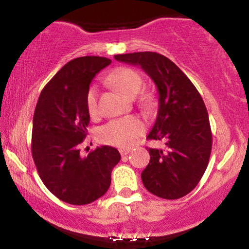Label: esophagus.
Listing matches in <instances>:
<instances>
[{
  "label": "esophagus",
  "instance_id": "1",
  "mask_svg": "<svg viewBox=\"0 0 249 249\" xmlns=\"http://www.w3.org/2000/svg\"><path fill=\"white\" fill-rule=\"evenodd\" d=\"M119 152H121L122 157H125L131 152V148H121V150H119Z\"/></svg>",
  "mask_w": 249,
  "mask_h": 249
}]
</instances>
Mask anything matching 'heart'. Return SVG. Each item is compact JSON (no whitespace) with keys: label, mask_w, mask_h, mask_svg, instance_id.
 <instances>
[{"label":"heart","mask_w":249,"mask_h":249,"mask_svg":"<svg viewBox=\"0 0 249 249\" xmlns=\"http://www.w3.org/2000/svg\"><path fill=\"white\" fill-rule=\"evenodd\" d=\"M108 82L116 88H118L127 97H136L142 92L145 87L144 78L138 71L131 68H121L108 76ZM142 102L148 103L151 97L142 96ZM85 104L90 116H96L98 113V88L97 85H91L88 89L85 96ZM145 124L138 117L128 116L124 118L113 119L107 124L99 128L98 137L101 142L117 147H131L136 144L139 137L145 132Z\"/></svg>","instance_id":"1"}]
</instances>
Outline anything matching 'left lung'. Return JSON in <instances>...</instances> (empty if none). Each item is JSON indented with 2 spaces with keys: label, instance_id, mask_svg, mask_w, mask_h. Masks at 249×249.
Here are the masks:
<instances>
[{
  "label": "left lung",
  "instance_id": "left-lung-1",
  "mask_svg": "<svg viewBox=\"0 0 249 249\" xmlns=\"http://www.w3.org/2000/svg\"><path fill=\"white\" fill-rule=\"evenodd\" d=\"M115 58L142 67L158 89V115L147 139L164 141L165 148L148 150L150 162L142 173V184L159 198L185 196L199 184L212 151V131L201 96L164 55L144 51Z\"/></svg>",
  "mask_w": 249,
  "mask_h": 249
}]
</instances>
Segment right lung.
Masks as SVG:
<instances>
[{
  "mask_svg": "<svg viewBox=\"0 0 249 249\" xmlns=\"http://www.w3.org/2000/svg\"><path fill=\"white\" fill-rule=\"evenodd\" d=\"M111 59L84 56L72 59L45 85L33 121L31 153L43 184L71 205H87L107 192L112 168L121 160L117 148L101 146L87 157L79 145L87 137L90 115L85 96L90 83Z\"/></svg>",
  "mask_w": 249,
  "mask_h": 249,
  "instance_id": "add662e5",
  "label": "right lung"
}]
</instances>
